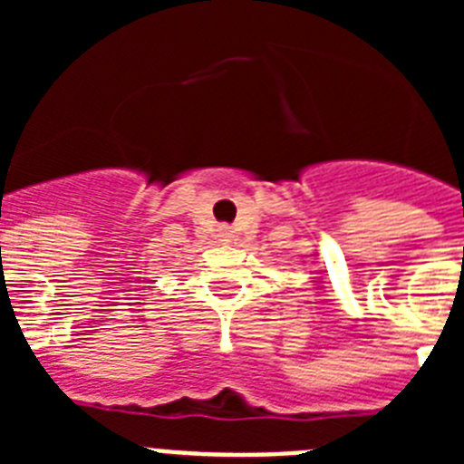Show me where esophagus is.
<instances>
[{
  "mask_svg": "<svg viewBox=\"0 0 464 464\" xmlns=\"http://www.w3.org/2000/svg\"><path fill=\"white\" fill-rule=\"evenodd\" d=\"M218 232H220V237H229V227H220Z\"/></svg>",
  "mask_w": 464,
  "mask_h": 464,
  "instance_id": "1",
  "label": "esophagus"
}]
</instances>
